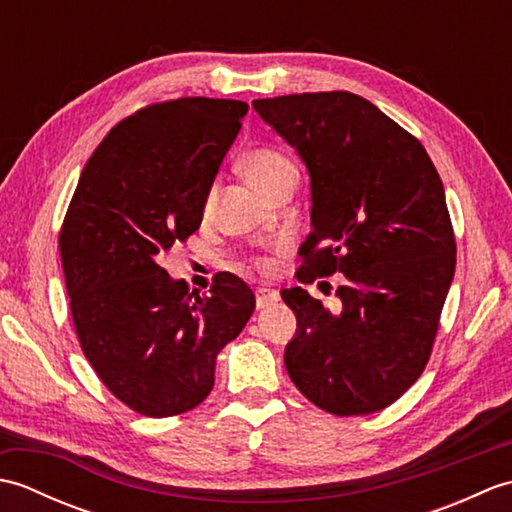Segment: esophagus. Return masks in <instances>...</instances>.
Masks as SVG:
<instances>
[{
    "mask_svg": "<svg viewBox=\"0 0 512 512\" xmlns=\"http://www.w3.org/2000/svg\"><path fill=\"white\" fill-rule=\"evenodd\" d=\"M277 301H279L277 290H270V288H257L255 290V303H257L259 310L273 306V303H277Z\"/></svg>",
    "mask_w": 512,
    "mask_h": 512,
    "instance_id": "1",
    "label": "esophagus"
}]
</instances>
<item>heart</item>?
I'll return each mask as SVG.
<instances>
[{
  "label": "heart",
  "mask_w": 512,
  "mask_h": 512,
  "mask_svg": "<svg viewBox=\"0 0 512 512\" xmlns=\"http://www.w3.org/2000/svg\"><path fill=\"white\" fill-rule=\"evenodd\" d=\"M244 169L250 182L262 191L264 195H270L281 184L288 180H297V167L284 151L275 149V147H255L253 151H248L244 158ZM215 198V187L206 195L204 209H211ZM259 268H268L266 259H259L257 262Z\"/></svg>",
  "instance_id": "b5f03b06"
}]
</instances>
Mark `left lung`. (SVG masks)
<instances>
[{
    "instance_id": "8db88e82",
    "label": "left lung",
    "mask_w": 512,
    "mask_h": 512,
    "mask_svg": "<svg viewBox=\"0 0 512 512\" xmlns=\"http://www.w3.org/2000/svg\"><path fill=\"white\" fill-rule=\"evenodd\" d=\"M253 107L310 173L312 231L297 279L345 275L334 312L303 288L281 292L297 317L288 376L334 416L385 409L427 367L455 273L442 180L420 140L358 94H288Z\"/></svg>"
}]
</instances>
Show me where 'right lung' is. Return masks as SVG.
I'll list each match as a JSON object with an SVG mask.
<instances>
[{
    "mask_svg": "<svg viewBox=\"0 0 512 512\" xmlns=\"http://www.w3.org/2000/svg\"><path fill=\"white\" fill-rule=\"evenodd\" d=\"M248 105L160 101L110 129L76 184L59 233L81 350L112 394L149 418L198 407L215 356L242 332L255 295L235 275L209 295L173 281L160 259L198 231L206 195Z\"/></svg>",
    "mask_w": 512,
    "mask_h": 512,
    "instance_id": "obj_1",
    "label": "right lung"
}]
</instances>
